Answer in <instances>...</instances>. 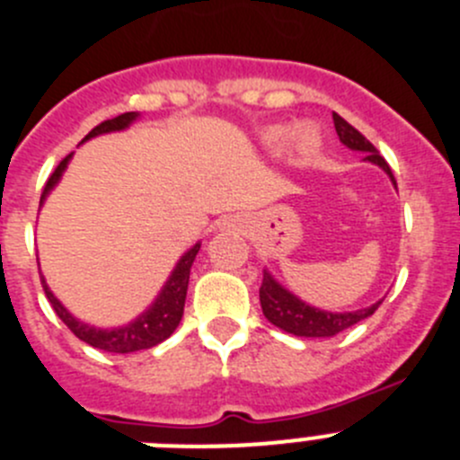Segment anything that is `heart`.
I'll return each mask as SVG.
<instances>
[{
	"label": "heart",
	"mask_w": 460,
	"mask_h": 460,
	"mask_svg": "<svg viewBox=\"0 0 460 460\" xmlns=\"http://www.w3.org/2000/svg\"><path fill=\"white\" fill-rule=\"evenodd\" d=\"M270 140H272L274 145H281L283 140H286V131H283V128H277V131L270 133ZM290 140H293V145L302 154H313L320 147V136H317L315 128L308 127V124H299L293 131V136H290Z\"/></svg>",
	"instance_id": "1"
}]
</instances>
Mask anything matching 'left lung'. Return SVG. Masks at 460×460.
<instances>
[{"label": "left lung", "mask_w": 460, "mask_h": 460, "mask_svg": "<svg viewBox=\"0 0 460 460\" xmlns=\"http://www.w3.org/2000/svg\"><path fill=\"white\" fill-rule=\"evenodd\" d=\"M333 124H336V133L342 145L366 154V161L376 163L379 167H384L394 183L393 172H390V165L385 163V158L376 152L375 145H372L358 128L351 127V124L347 122V119H342L338 113H333ZM259 297L263 315L272 322L274 327L302 338H332L336 336V333L345 332V329L354 327L356 322L370 317L372 313L381 306V302H376L372 304V306L360 308V311L354 313L320 311V308L308 306L302 299H297L295 295H290L288 290L281 288L268 272H263V283H261L259 288Z\"/></svg>", "instance_id": "left-lung-1"}]
</instances>
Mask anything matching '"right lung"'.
<instances>
[{"instance_id": "1", "label": "right lung", "mask_w": 460, "mask_h": 460, "mask_svg": "<svg viewBox=\"0 0 460 460\" xmlns=\"http://www.w3.org/2000/svg\"><path fill=\"white\" fill-rule=\"evenodd\" d=\"M138 118V113H122L113 119H106V122L97 124L93 131L85 136L84 140L93 138V136H100V133H109V131H119V128L128 127L133 119ZM67 161L70 156L63 158L56 170L51 172V177L47 179L45 190L40 195V204L45 201V197L49 195L51 188L56 186V181L61 179L63 170H66ZM197 252H199V244H195L186 256L177 263L174 272H172L170 281L165 283V288L161 290L156 302L152 304L147 313L138 317L136 322L127 324L122 329H94L79 322L76 317H72L70 313L63 308V304L51 295V290L47 288L45 279H42V288H45L47 299H49L51 308L56 311V315L61 317L66 322V327L75 333L79 341L88 342L93 345L94 349L102 351H111V354H131V351H140V349H149V347H156L158 342H163L165 338H170L174 333V329L179 327V322H181L183 315V304H186V293H188V279H190V268L192 261H195Z\"/></svg>"}]
</instances>
